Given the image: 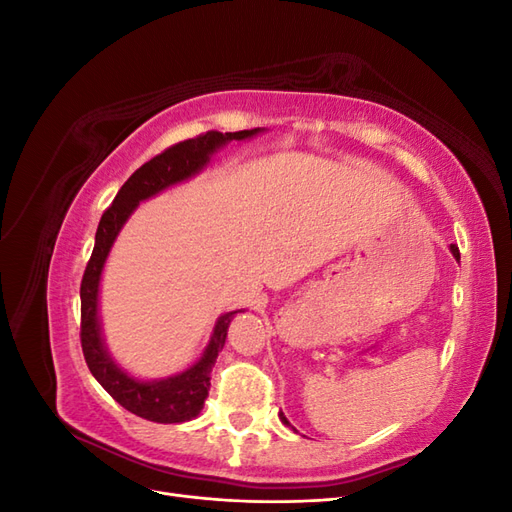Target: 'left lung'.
Listing matches in <instances>:
<instances>
[{"label":"left lung","instance_id":"8db88e82","mask_svg":"<svg viewBox=\"0 0 512 512\" xmlns=\"http://www.w3.org/2000/svg\"><path fill=\"white\" fill-rule=\"evenodd\" d=\"M451 252H453V256H455V258L459 260V247H457L455 243L451 245ZM280 418H282V423H284V425H288V427H290V423H288V418H286V416H284L282 412H280Z\"/></svg>","mask_w":512,"mask_h":512}]
</instances>
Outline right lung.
I'll list each match as a JSON object with an SVG mask.
<instances>
[{"label": "right lung", "instance_id": "add662e5", "mask_svg": "<svg viewBox=\"0 0 512 512\" xmlns=\"http://www.w3.org/2000/svg\"><path fill=\"white\" fill-rule=\"evenodd\" d=\"M260 128L241 132H205L196 138H188L173 147L164 149L156 158L145 162L136 173L121 185L113 205L102 213V220L96 232V245L83 273L81 282V346L91 374L102 384V389L111 395L119 406L128 412L147 418L153 423H185L192 421L203 410L211 386V369L224 348L228 324L237 312L224 314L211 335V342L190 369L164 380L143 382L128 376L106 352L100 318H98V288L108 252L119 235L121 226L126 224L130 213L145 198H151L166 190L168 185L190 179L200 168L207 166L211 153L218 151L228 141H243L258 134Z\"/></svg>", "mask_w": 512, "mask_h": 512}]
</instances>
